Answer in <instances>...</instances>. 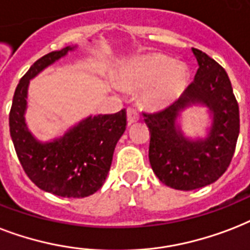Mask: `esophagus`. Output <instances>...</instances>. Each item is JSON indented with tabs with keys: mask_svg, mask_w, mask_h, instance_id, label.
<instances>
[{
	"mask_svg": "<svg viewBox=\"0 0 250 250\" xmlns=\"http://www.w3.org/2000/svg\"><path fill=\"white\" fill-rule=\"evenodd\" d=\"M139 121V115L138 112H136V110L132 107H128L127 108V123L128 125H132V123H135V122Z\"/></svg>",
	"mask_w": 250,
	"mask_h": 250,
	"instance_id": "esophagus-1",
	"label": "esophagus"
}]
</instances>
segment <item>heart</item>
I'll list each match as a JSON object with an SVG mask.
<instances>
[{
  "mask_svg": "<svg viewBox=\"0 0 250 250\" xmlns=\"http://www.w3.org/2000/svg\"><path fill=\"white\" fill-rule=\"evenodd\" d=\"M125 90L143 89L139 97L146 110H161L176 102L188 86V66L163 53H148L125 62L117 72Z\"/></svg>",
  "mask_w": 250,
  "mask_h": 250,
  "instance_id": "1",
  "label": "heart"
}]
</instances>
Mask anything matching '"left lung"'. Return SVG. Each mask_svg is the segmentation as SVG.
<instances>
[{
    "label": "left lung",
    "mask_w": 250,
    "mask_h": 250,
    "mask_svg": "<svg viewBox=\"0 0 250 250\" xmlns=\"http://www.w3.org/2000/svg\"><path fill=\"white\" fill-rule=\"evenodd\" d=\"M198 62L195 79L176 104L155 114H146L150 133L149 163L163 184L176 190H195L212 184L229 167L240 132L239 104L231 81L214 59L193 48ZM209 108L213 125L203 139H188L176 125L186 107Z\"/></svg>",
    "instance_id": "obj_1"
}]
</instances>
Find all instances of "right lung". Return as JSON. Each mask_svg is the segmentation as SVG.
<instances>
[{
	"label": "right lung",
	"instance_id": "obj_1",
	"mask_svg": "<svg viewBox=\"0 0 250 250\" xmlns=\"http://www.w3.org/2000/svg\"><path fill=\"white\" fill-rule=\"evenodd\" d=\"M74 48L65 47L36 60L19 81L9 114L10 136L28 178L42 190L64 198L89 197L102 188L127 125L123 108L85 118L51 142H41L30 132L24 119L30 80Z\"/></svg>",
	"mask_w": 250,
	"mask_h": 250
}]
</instances>
